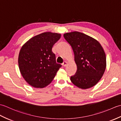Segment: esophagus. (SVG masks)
Segmentation results:
<instances>
[{"mask_svg":"<svg viewBox=\"0 0 121 121\" xmlns=\"http://www.w3.org/2000/svg\"><path fill=\"white\" fill-rule=\"evenodd\" d=\"M66 65H67V62H66V61H65V62H64L62 63V65H63V66H64V67H65V66H66Z\"/></svg>","mask_w":121,"mask_h":121,"instance_id":"obj_1","label":"esophagus"}]
</instances>
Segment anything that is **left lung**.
<instances>
[{"label":"left lung","instance_id":"1","mask_svg":"<svg viewBox=\"0 0 121 121\" xmlns=\"http://www.w3.org/2000/svg\"><path fill=\"white\" fill-rule=\"evenodd\" d=\"M74 53L76 72L71 77L72 83L78 88L86 89L94 86L101 78L106 68V56L98 41L79 32L64 34Z\"/></svg>","mask_w":121,"mask_h":121}]
</instances>
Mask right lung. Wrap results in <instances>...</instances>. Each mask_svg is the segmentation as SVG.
<instances>
[{
	"instance_id": "obj_1",
	"label": "right lung",
	"mask_w": 121,
	"mask_h": 121,
	"mask_svg": "<svg viewBox=\"0 0 121 121\" xmlns=\"http://www.w3.org/2000/svg\"><path fill=\"white\" fill-rule=\"evenodd\" d=\"M61 34L44 32L33 37L22 46L18 58L20 71L27 83L35 88H43L52 81L61 67L52 51Z\"/></svg>"
}]
</instances>
